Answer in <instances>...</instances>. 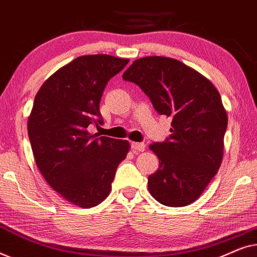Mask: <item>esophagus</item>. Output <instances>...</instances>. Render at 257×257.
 I'll use <instances>...</instances> for the list:
<instances>
[{
  "label": "esophagus",
  "mask_w": 257,
  "mask_h": 257,
  "mask_svg": "<svg viewBox=\"0 0 257 257\" xmlns=\"http://www.w3.org/2000/svg\"><path fill=\"white\" fill-rule=\"evenodd\" d=\"M131 147H132V151L135 153L143 152V151H145V144L144 143H132Z\"/></svg>",
  "instance_id": "obj_1"
}]
</instances>
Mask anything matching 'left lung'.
I'll return each mask as SVG.
<instances>
[{
    "instance_id": "8db88e82",
    "label": "left lung",
    "mask_w": 257,
    "mask_h": 257,
    "mask_svg": "<svg viewBox=\"0 0 257 257\" xmlns=\"http://www.w3.org/2000/svg\"><path fill=\"white\" fill-rule=\"evenodd\" d=\"M144 91L158 113L172 118L171 136L150 149L159 170L149 177L151 195L161 205L194 202L217 173L228 117L212 82L177 59L139 58L122 75Z\"/></svg>"
}]
</instances>
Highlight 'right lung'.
I'll use <instances>...</instances> for the list:
<instances>
[{
    "mask_svg": "<svg viewBox=\"0 0 257 257\" xmlns=\"http://www.w3.org/2000/svg\"><path fill=\"white\" fill-rule=\"evenodd\" d=\"M130 59L110 55L80 56L45 80L35 97L28 135L38 170L66 201L90 208L110 194L127 140L91 135L103 124L101 94Z\"/></svg>",
    "mask_w": 257,
    "mask_h": 257,
    "instance_id": "obj_1",
    "label": "right lung"
}]
</instances>
